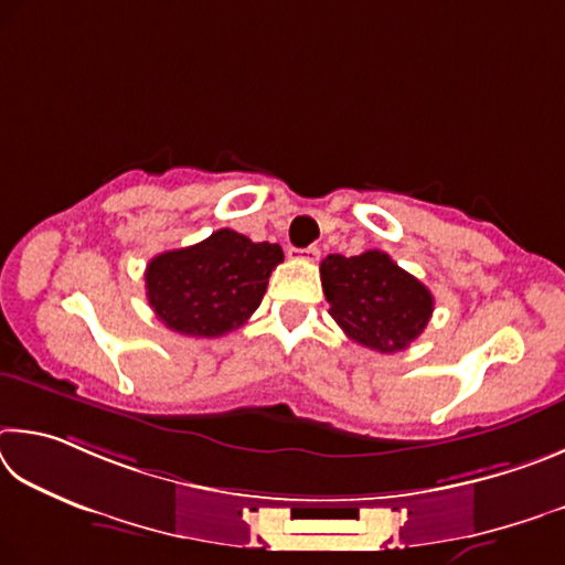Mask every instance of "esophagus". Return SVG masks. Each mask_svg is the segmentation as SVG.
<instances>
[{
  "mask_svg": "<svg viewBox=\"0 0 565 565\" xmlns=\"http://www.w3.org/2000/svg\"><path fill=\"white\" fill-rule=\"evenodd\" d=\"M298 255L302 257V260H318L320 257V247H315V245H310V247H305V250H298Z\"/></svg>",
  "mask_w": 565,
  "mask_h": 565,
  "instance_id": "34e87169",
  "label": "esophagus"
}]
</instances>
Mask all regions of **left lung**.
<instances>
[{
  "instance_id": "obj_1",
  "label": "left lung",
  "mask_w": 565,
  "mask_h": 565,
  "mask_svg": "<svg viewBox=\"0 0 565 565\" xmlns=\"http://www.w3.org/2000/svg\"><path fill=\"white\" fill-rule=\"evenodd\" d=\"M320 277L334 322L370 350H407L434 312L431 292L382 250L328 255Z\"/></svg>"
}]
</instances>
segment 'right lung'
Wrapping results in <instances>:
<instances>
[{
	"label": "right lung",
	"instance_id": "add662e5",
	"mask_svg": "<svg viewBox=\"0 0 565 565\" xmlns=\"http://www.w3.org/2000/svg\"><path fill=\"white\" fill-rule=\"evenodd\" d=\"M277 263L280 245L223 227L191 247L156 255L146 267V298L168 330L221 338L257 310Z\"/></svg>",
	"mask_w": 565,
	"mask_h": 565
}]
</instances>
